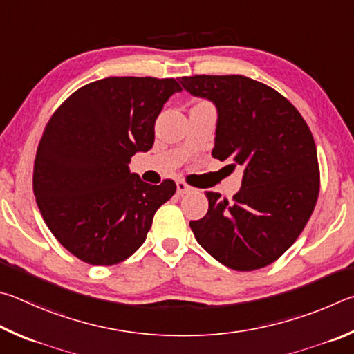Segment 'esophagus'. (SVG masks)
Listing matches in <instances>:
<instances>
[{"label": "esophagus", "mask_w": 354, "mask_h": 354, "mask_svg": "<svg viewBox=\"0 0 354 354\" xmlns=\"http://www.w3.org/2000/svg\"><path fill=\"white\" fill-rule=\"evenodd\" d=\"M191 191H193V187H189L187 182H183V180H178L177 182V194L178 196H183V194H187V193H191Z\"/></svg>", "instance_id": "34e87169"}]
</instances>
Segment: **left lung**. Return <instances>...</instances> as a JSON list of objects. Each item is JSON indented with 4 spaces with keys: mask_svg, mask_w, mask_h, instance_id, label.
I'll return each instance as SVG.
<instances>
[{
    "mask_svg": "<svg viewBox=\"0 0 354 354\" xmlns=\"http://www.w3.org/2000/svg\"><path fill=\"white\" fill-rule=\"evenodd\" d=\"M185 90L218 110L213 157L244 167L233 201L207 191L208 213L189 227L203 249L233 270L277 261L303 232L319 197L311 130L280 93L250 77H182Z\"/></svg>",
    "mask_w": 354,
    "mask_h": 354,
    "instance_id": "1",
    "label": "left lung"
}]
</instances>
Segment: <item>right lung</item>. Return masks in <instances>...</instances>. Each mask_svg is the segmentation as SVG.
Listing matches in <instances>:
<instances>
[{
	"label": "right lung",
	"instance_id": "right-lung-1",
	"mask_svg": "<svg viewBox=\"0 0 354 354\" xmlns=\"http://www.w3.org/2000/svg\"><path fill=\"white\" fill-rule=\"evenodd\" d=\"M176 79L105 77L54 111L37 149L34 194L55 239L91 266L124 261L145 243L176 183L149 185L130 158L153 145L155 120Z\"/></svg>",
	"mask_w": 354,
	"mask_h": 354
}]
</instances>
